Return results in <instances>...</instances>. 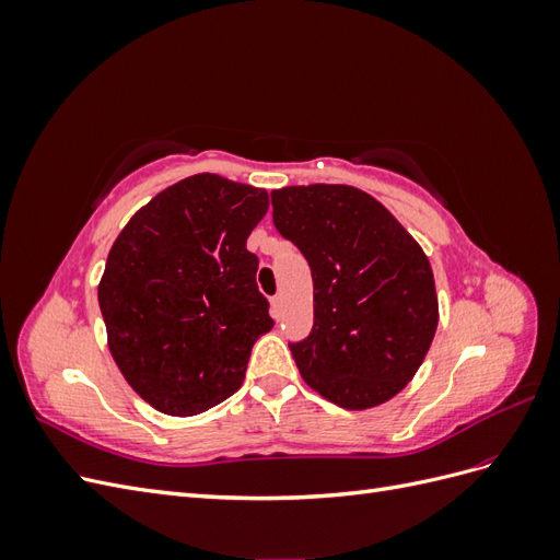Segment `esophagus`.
<instances>
[{
	"mask_svg": "<svg viewBox=\"0 0 560 560\" xmlns=\"http://www.w3.org/2000/svg\"><path fill=\"white\" fill-rule=\"evenodd\" d=\"M270 315H273V319L282 317V299L280 296L270 299Z\"/></svg>",
	"mask_w": 560,
	"mask_h": 560,
	"instance_id": "obj_1",
	"label": "esophagus"
}]
</instances>
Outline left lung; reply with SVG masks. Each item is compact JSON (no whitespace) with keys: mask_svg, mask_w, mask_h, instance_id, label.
I'll return each instance as SVG.
<instances>
[{"mask_svg":"<svg viewBox=\"0 0 560 560\" xmlns=\"http://www.w3.org/2000/svg\"><path fill=\"white\" fill-rule=\"evenodd\" d=\"M270 200L276 229L313 273V331L290 343L303 381L350 411L393 399L416 376L436 331L428 254L354 186H284Z\"/></svg>","mask_w":560,"mask_h":560,"instance_id":"obj_1","label":"left lung"}]
</instances>
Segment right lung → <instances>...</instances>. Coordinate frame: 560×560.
<instances>
[{"label":"right lung","mask_w":560,"mask_h":560,"mask_svg":"<svg viewBox=\"0 0 560 560\" xmlns=\"http://www.w3.org/2000/svg\"><path fill=\"white\" fill-rule=\"evenodd\" d=\"M266 210V189L200 173L151 198L114 241L97 284L107 343L156 411L186 418L231 397L273 329L247 249Z\"/></svg>","instance_id":"right-lung-1"}]
</instances>
